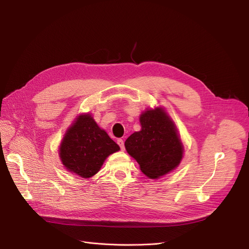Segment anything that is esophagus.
<instances>
[{
    "label": "esophagus",
    "instance_id": "esophagus-1",
    "mask_svg": "<svg viewBox=\"0 0 249 249\" xmlns=\"http://www.w3.org/2000/svg\"><path fill=\"white\" fill-rule=\"evenodd\" d=\"M117 144L120 146V148H122L123 150L124 149V142L123 139H118L117 140Z\"/></svg>",
    "mask_w": 249,
    "mask_h": 249
}]
</instances>
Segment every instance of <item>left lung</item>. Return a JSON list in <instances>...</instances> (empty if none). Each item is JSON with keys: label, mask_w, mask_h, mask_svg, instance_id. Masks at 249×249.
<instances>
[{"label": "left lung", "mask_w": 249, "mask_h": 249, "mask_svg": "<svg viewBox=\"0 0 249 249\" xmlns=\"http://www.w3.org/2000/svg\"><path fill=\"white\" fill-rule=\"evenodd\" d=\"M141 130L124 142L127 154L149 178L175 170L183 159L184 146L171 117L162 107L146 109L140 115Z\"/></svg>", "instance_id": "obj_1"}]
</instances>
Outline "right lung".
I'll return each mask as SVG.
<instances>
[{
    "label": "right lung",
    "mask_w": 249,
    "mask_h": 249,
    "mask_svg": "<svg viewBox=\"0 0 249 249\" xmlns=\"http://www.w3.org/2000/svg\"><path fill=\"white\" fill-rule=\"evenodd\" d=\"M119 149L90 113H82L67 127L59 146V157L66 170L89 178L100 171L110 155Z\"/></svg>",
    "instance_id": "obj_1"
}]
</instances>
